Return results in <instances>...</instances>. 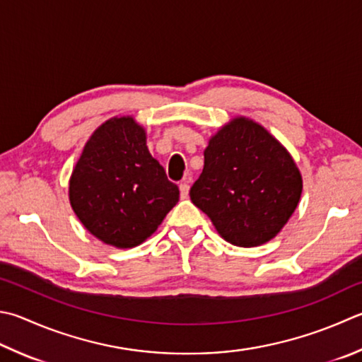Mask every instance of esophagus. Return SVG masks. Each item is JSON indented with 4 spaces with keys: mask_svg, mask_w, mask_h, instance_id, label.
Here are the masks:
<instances>
[{
    "mask_svg": "<svg viewBox=\"0 0 362 362\" xmlns=\"http://www.w3.org/2000/svg\"><path fill=\"white\" fill-rule=\"evenodd\" d=\"M190 181H192V176H186V178L182 180V182L180 184V192H181V199H187L189 197V189H190Z\"/></svg>",
    "mask_w": 362,
    "mask_h": 362,
    "instance_id": "1",
    "label": "esophagus"
}]
</instances>
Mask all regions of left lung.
Masks as SVG:
<instances>
[{"instance_id": "8db88e82", "label": "left lung", "mask_w": 362, "mask_h": 362, "mask_svg": "<svg viewBox=\"0 0 362 362\" xmlns=\"http://www.w3.org/2000/svg\"><path fill=\"white\" fill-rule=\"evenodd\" d=\"M301 192V173L287 149L258 122L238 117L211 137L189 194L225 241L255 247L284 228Z\"/></svg>"}]
</instances>
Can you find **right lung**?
<instances>
[{
    "mask_svg": "<svg viewBox=\"0 0 362 362\" xmlns=\"http://www.w3.org/2000/svg\"><path fill=\"white\" fill-rule=\"evenodd\" d=\"M69 200L85 228L118 249L151 236L180 200V189L148 151L132 117L112 118L86 141L69 181Z\"/></svg>",
    "mask_w": 362,
    "mask_h": 362,
    "instance_id": "1",
    "label": "right lung"
}]
</instances>
